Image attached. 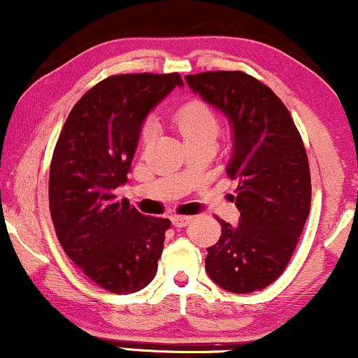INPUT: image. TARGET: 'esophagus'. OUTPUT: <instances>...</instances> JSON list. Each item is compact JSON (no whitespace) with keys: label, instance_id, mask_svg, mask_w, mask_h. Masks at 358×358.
<instances>
[{"label":"esophagus","instance_id":"obj_1","mask_svg":"<svg viewBox=\"0 0 358 358\" xmlns=\"http://www.w3.org/2000/svg\"><path fill=\"white\" fill-rule=\"evenodd\" d=\"M171 222H173L176 228H184V227H187L190 222H192V218L190 217H173L171 218Z\"/></svg>","mask_w":358,"mask_h":358}]
</instances>
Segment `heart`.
<instances>
[{"label": "heart", "mask_w": 358, "mask_h": 358, "mask_svg": "<svg viewBox=\"0 0 358 358\" xmlns=\"http://www.w3.org/2000/svg\"><path fill=\"white\" fill-rule=\"evenodd\" d=\"M174 125L182 136L185 143H194L200 140H213L220 134V120L215 110L203 101L192 99L185 102L176 110ZM156 135V127L153 122H146L141 127L140 141L148 146Z\"/></svg>", "instance_id": "1"}]
</instances>
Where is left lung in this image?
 Here are the masks:
<instances>
[{
  "label": "left lung",
  "instance_id": "left-lung-1",
  "mask_svg": "<svg viewBox=\"0 0 358 358\" xmlns=\"http://www.w3.org/2000/svg\"><path fill=\"white\" fill-rule=\"evenodd\" d=\"M187 85L217 106L234 130L229 179H238L239 224L220 220L205 268L233 293L262 290L285 271L311 207V174L301 135L271 87L244 71H205Z\"/></svg>",
  "mask_w": 358,
  "mask_h": 358
}]
</instances>
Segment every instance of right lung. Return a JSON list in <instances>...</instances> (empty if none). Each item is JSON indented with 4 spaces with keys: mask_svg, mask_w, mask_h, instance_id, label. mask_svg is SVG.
I'll return each mask as SVG.
<instances>
[{
    "mask_svg": "<svg viewBox=\"0 0 358 358\" xmlns=\"http://www.w3.org/2000/svg\"><path fill=\"white\" fill-rule=\"evenodd\" d=\"M179 73H127L92 86L73 107L53 150L48 203L58 241L104 290L145 288L158 271L168 218L143 217L114 190L127 182L145 117Z\"/></svg>",
    "mask_w": 358,
    "mask_h": 358,
    "instance_id": "add662e5",
    "label": "right lung"
}]
</instances>
